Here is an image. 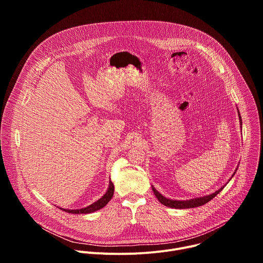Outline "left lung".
Wrapping results in <instances>:
<instances>
[{
  "label": "left lung",
  "mask_w": 263,
  "mask_h": 263,
  "mask_svg": "<svg viewBox=\"0 0 263 263\" xmlns=\"http://www.w3.org/2000/svg\"><path fill=\"white\" fill-rule=\"evenodd\" d=\"M238 118H239V124L240 126L242 125V122H241V118H240V115L238 112ZM237 168L235 170L234 174L232 175V177L235 175ZM231 177V178H232ZM230 181V180H229ZM224 187V185L222 187H220V189L214 193H212L211 195H207V196H204V197H200V198H195V199H191V200H186V201H180V200H172V199H167L165 198L164 196H162L154 186H152V190L154 192V195L156 196V198L158 199V201L163 204L164 206H167V207H171V208H176V209H187V208H195V207H199V206H202L206 203H208L209 201H211L222 189Z\"/></svg>",
  "instance_id": "8db88e82"
}]
</instances>
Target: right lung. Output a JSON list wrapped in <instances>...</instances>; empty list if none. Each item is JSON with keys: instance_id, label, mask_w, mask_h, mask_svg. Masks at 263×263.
Instances as JSON below:
<instances>
[{"instance_id": "obj_1", "label": "right lung", "mask_w": 263, "mask_h": 263, "mask_svg": "<svg viewBox=\"0 0 263 263\" xmlns=\"http://www.w3.org/2000/svg\"><path fill=\"white\" fill-rule=\"evenodd\" d=\"M114 193H115V185L114 183L111 182V180H109V186H108V190L106 191L105 195L99 199L98 201H96L95 203H92L91 205L84 207V208H80V209H64V208H60L61 210L71 213V214H87V213H91L95 212L97 210L102 209L103 207H105L108 202L111 200V198L114 197Z\"/></svg>"}]
</instances>
